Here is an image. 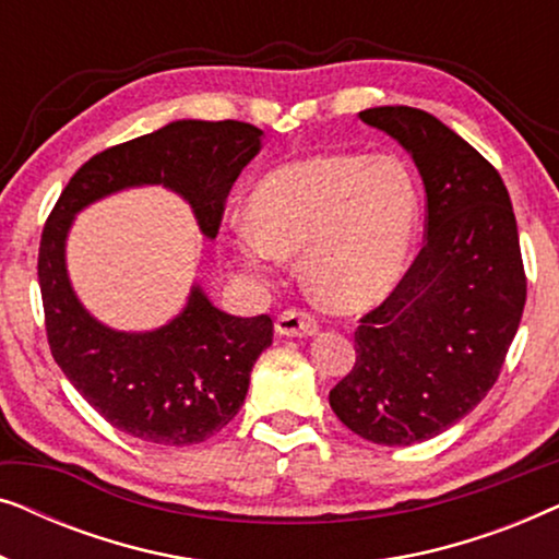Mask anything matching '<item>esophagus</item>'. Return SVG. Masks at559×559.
Returning <instances> with one entry per match:
<instances>
[{
  "label": "esophagus",
  "mask_w": 559,
  "mask_h": 559,
  "mask_svg": "<svg viewBox=\"0 0 559 559\" xmlns=\"http://www.w3.org/2000/svg\"><path fill=\"white\" fill-rule=\"evenodd\" d=\"M274 333L282 338H308L318 333V320L300 310H285L274 323Z\"/></svg>",
  "instance_id": "1"
}]
</instances>
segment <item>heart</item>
<instances>
[{
	"label": "heart",
	"instance_id": "1",
	"mask_svg": "<svg viewBox=\"0 0 559 559\" xmlns=\"http://www.w3.org/2000/svg\"><path fill=\"white\" fill-rule=\"evenodd\" d=\"M234 257L266 277L300 254L302 285L333 312L377 308L400 287L415 251L423 201L396 157L320 152L274 167L251 188Z\"/></svg>",
	"mask_w": 559,
	"mask_h": 559
}]
</instances>
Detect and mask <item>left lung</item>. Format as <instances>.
I'll use <instances>...</instances> for the list:
<instances>
[{"mask_svg": "<svg viewBox=\"0 0 559 559\" xmlns=\"http://www.w3.org/2000/svg\"><path fill=\"white\" fill-rule=\"evenodd\" d=\"M358 119L415 163L427 241L400 287L364 316L354 369L328 400L358 438L415 445L463 419L499 379L526 300L522 249L501 175L463 136L412 106Z\"/></svg>", "mask_w": 559, "mask_h": 559, "instance_id": "obj_1", "label": "left lung"}]
</instances>
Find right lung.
Instances as JSON below:
<instances>
[{
  "mask_svg": "<svg viewBox=\"0 0 559 559\" xmlns=\"http://www.w3.org/2000/svg\"><path fill=\"white\" fill-rule=\"evenodd\" d=\"M262 136V129L231 119L170 121L91 157L43 228L37 280L52 358L106 423L136 440L195 445L231 423L247 400L251 366L272 346V318L228 316L193 282L186 308L165 325L117 331L75 295L68 234L91 203L159 186L190 205L205 239H216L228 190L259 155Z\"/></svg>",
  "mask_w": 559,
  "mask_h": 559,
  "instance_id": "add662e5",
  "label": "right lung"
}]
</instances>
